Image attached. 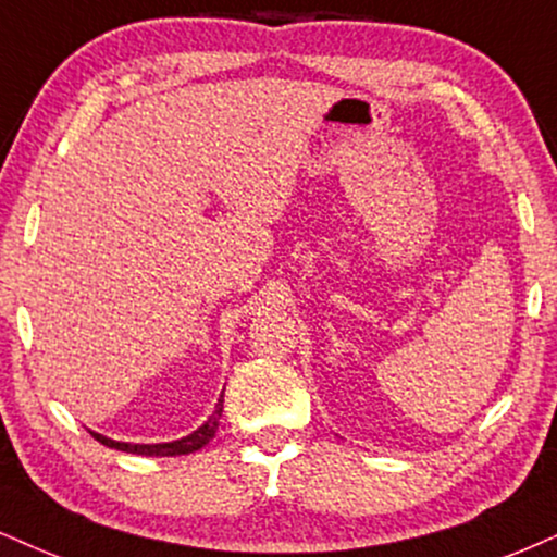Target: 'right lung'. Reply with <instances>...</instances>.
<instances>
[{"instance_id": "obj_1", "label": "right lung", "mask_w": 557, "mask_h": 557, "mask_svg": "<svg viewBox=\"0 0 557 557\" xmlns=\"http://www.w3.org/2000/svg\"><path fill=\"white\" fill-rule=\"evenodd\" d=\"M224 395L219 397L214 413L209 416V421L203 425H198L194 434L177 438V442H164V444H128V442H115V438H108L102 434H95V431H89L95 438H98L100 444L111 446V449H119V451H132V455H144V457H177V455H190V451L201 449L214 438L216 429H219V416H222V408H224Z\"/></svg>"}]
</instances>
